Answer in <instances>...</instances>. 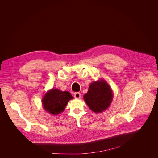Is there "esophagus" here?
<instances>
[{
	"mask_svg": "<svg viewBox=\"0 0 158 158\" xmlns=\"http://www.w3.org/2000/svg\"><path fill=\"white\" fill-rule=\"evenodd\" d=\"M74 96L75 98L79 99V98H81V94H80V93H79V92H75V93L74 94Z\"/></svg>",
	"mask_w": 158,
	"mask_h": 158,
	"instance_id": "34e87169",
	"label": "esophagus"
}]
</instances>
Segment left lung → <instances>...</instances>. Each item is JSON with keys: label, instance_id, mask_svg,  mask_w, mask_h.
Returning a JSON list of instances; mask_svg holds the SVG:
<instances>
[{"label": "left lung", "instance_id": "1", "mask_svg": "<svg viewBox=\"0 0 158 158\" xmlns=\"http://www.w3.org/2000/svg\"><path fill=\"white\" fill-rule=\"evenodd\" d=\"M112 89L104 80L94 82L89 85L84 99L89 109L95 113L106 110L113 99Z\"/></svg>", "mask_w": 158, "mask_h": 158}]
</instances>
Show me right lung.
<instances>
[{
    "label": "right lung",
    "mask_w": 158,
    "mask_h": 158,
    "mask_svg": "<svg viewBox=\"0 0 158 158\" xmlns=\"http://www.w3.org/2000/svg\"><path fill=\"white\" fill-rule=\"evenodd\" d=\"M73 97L69 92H62L58 89H52L47 92L42 99L43 107L51 114L63 112L70 99Z\"/></svg>",
    "instance_id": "right-lung-1"
}]
</instances>
